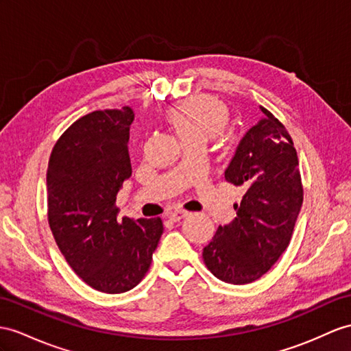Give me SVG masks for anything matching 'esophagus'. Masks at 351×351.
Listing matches in <instances>:
<instances>
[{
    "label": "esophagus",
    "mask_w": 351,
    "mask_h": 351,
    "mask_svg": "<svg viewBox=\"0 0 351 351\" xmlns=\"http://www.w3.org/2000/svg\"><path fill=\"white\" fill-rule=\"evenodd\" d=\"M187 216H189V213L184 211V210H174V211L169 215V219L173 220V221H180L182 219H184V217H187Z\"/></svg>",
    "instance_id": "esophagus-1"
}]
</instances>
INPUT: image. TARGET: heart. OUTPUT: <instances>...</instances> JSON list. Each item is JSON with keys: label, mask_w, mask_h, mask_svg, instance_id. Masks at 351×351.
Masks as SVG:
<instances>
[{"label": "heart", "mask_w": 351, "mask_h": 351, "mask_svg": "<svg viewBox=\"0 0 351 351\" xmlns=\"http://www.w3.org/2000/svg\"><path fill=\"white\" fill-rule=\"evenodd\" d=\"M167 117L184 144L216 138L226 130L230 121L229 110L223 102L208 95L183 99L169 108Z\"/></svg>", "instance_id": "heart-1"}]
</instances>
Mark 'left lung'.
<instances>
[{"label":"left lung","instance_id":"8db88e82","mask_svg":"<svg viewBox=\"0 0 351 351\" xmlns=\"http://www.w3.org/2000/svg\"><path fill=\"white\" fill-rule=\"evenodd\" d=\"M262 121L244 135L225 178L245 191L237 217L219 226L202 259L211 274L247 285L271 269L289 247L304 201V186L292 136L265 107Z\"/></svg>","mask_w":351,"mask_h":351}]
</instances>
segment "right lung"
Returning <instances> with one entry per match:
<instances>
[{"label":"right lung","mask_w":351,"mask_h":351,"mask_svg":"<svg viewBox=\"0 0 351 351\" xmlns=\"http://www.w3.org/2000/svg\"><path fill=\"white\" fill-rule=\"evenodd\" d=\"M132 121L130 107L92 111L59 136L49 158L50 230L75 274L104 293L140 283L164 232L160 217H117L116 195L132 174Z\"/></svg>","instance_id":"right-lung-1"}]
</instances>
